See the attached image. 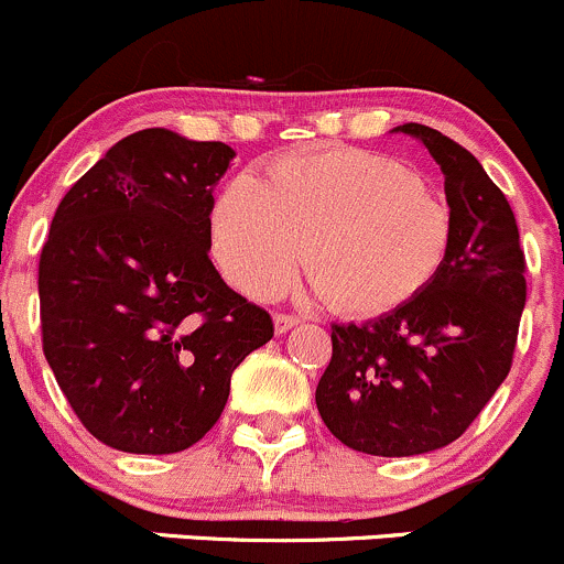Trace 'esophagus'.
Masks as SVG:
<instances>
[{
  "mask_svg": "<svg viewBox=\"0 0 564 564\" xmlns=\"http://www.w3.org/2000/svg\"><path fill=\"white\" fill-rule=\"evenodd\" d=\"M272 321H275V332H278V334H286L289 329H294V326L300 324V315L275 313V315H272Z\"/></svg>",
  "mask_w": 564,
  "mask_h": 564,
  "instance_id": "1",
  "label": "esophagus"
}]
</instances>
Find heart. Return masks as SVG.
I'll return each instance as SVG.
<instances>
[{
	"label": "heart",
	"mask_w": 564,
	"mask_h": 564,
	"mask_svg": "<svg viewBox=\"0 0 564 564\" xmlns=\"http://www.w3.org/2000/svg\"><path fill=\"white\" fill-rule=\"evenodd\" d=\"M208 243L221 275L251 296L292 286L305 249L321 300L369 318L436 281L453 246V214L399 160L326 147L225 184L208 214Z\"/></svg>",
	"instance_id": "heart-1"
}]
</instances>
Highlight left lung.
Wrapping results in <instances>:
<instances>
[{
    "instance_id": "obj_1",
    "label": "left lung",
    "mask_w": 564,
    "mask_h": 564,
    "mask_svg": "<svg viewBox=\"0 0 564 564\" xmlns=\"http://www.w3.org/2000/svg\"><path fill=\"white\" fill-rule=\"evenodd\" d=\"M395 131L442 165L453 246L436 281L369 324H332V361L315 388L321 420L350 449L410 457L466 433L509 375L528 300L513 212L479 160L449 135Z\"/></svg>"
}]
</instances>
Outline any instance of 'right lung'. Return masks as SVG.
Here are the masks:
<instances>
[{
  "label": "right lung",
  "mask_w": 564,
  "mask_h": 564,
  "mask_svg": "<svg viewBox=\"0 0 564 564\" xmlns=\"http://www.w3.org/2000/svg\"><path fill=\"white\" fill-rule=\"evenodd\" d=\"M232 154L147 128L55 208L40 253L42 350L79 423L122 453L200 442L235 367L275 332L208 259L212 192Z\"/></svg>",
  "instance_id": "right-lung-1"
}]
</instances>
